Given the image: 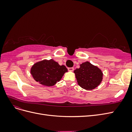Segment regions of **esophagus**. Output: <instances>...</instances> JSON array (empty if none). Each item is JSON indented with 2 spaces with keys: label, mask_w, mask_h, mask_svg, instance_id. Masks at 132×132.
Masks as SVG:
<instances>
[{
  "label": "esophagus",
  "mask_w": 132,
  "mask_h": 132,
  "mask_svg": "<svg viewBox=\"0 0 132 132\" xmlns=\"http://www.w3.org/2000/svg\"><path fill=\"white\" fill-rule=\"evenodd\" d=\"M68 69L70 71H73L74 70V68H68Z\"/></svg>",
  "instance_id": "34e87169"
}]
</instances>
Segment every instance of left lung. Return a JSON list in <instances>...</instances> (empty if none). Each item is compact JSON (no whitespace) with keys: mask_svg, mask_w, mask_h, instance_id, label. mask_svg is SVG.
I'll return each mask as SVG.
<instances>
[{"mask_svg":"<svg viewBox=\"0 0 132 132\" xmlns=\"http://www.w3.org/2000/svg\"><path fill=\"white\" fill-rule=\"evenodd\" d=\"M74 73L78 85L87 90L95 89L100 84L103 79L102 70L88 61L80 64L79 68L76 69Z\"/></svg>","mask_w":132,"mask_h":132,"instance_id":"1","label":"left lung"}]
</instances>
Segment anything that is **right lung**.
<instances>
[{
	"label": "right lung",
	"instance_id": "obj_1",
	"mask_svg": "<svg viewBox=\"0 0 132 132\" xmlns=\"http://www.w3.org/2000/svg\"><path fill=\"white\" fill-rule=\"evenodd\" d=\"M67 71L65 65H60L52 59H43L35 63L30 69V73L35 80L46 86L54 85Z\"/></svg>",
	"mask_w": 132,
	"mask_h": 132
}]
</instances>
